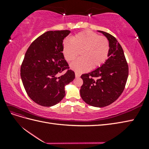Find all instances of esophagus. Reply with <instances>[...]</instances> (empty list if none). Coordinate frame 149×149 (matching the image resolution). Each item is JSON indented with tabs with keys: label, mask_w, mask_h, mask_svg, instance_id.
I'll return each mask as SVG.
<instances>
[{
	"label": "esophagus",
	"mask_w": 149,
	"mask_h": 149,
	"mask_svg": "<svg viewBox=\"0 0 149 149\" xmlns=\"http://www.w3.org/2000/svg\"><path fill=\"white\" fill-rule=\"evenodd\" d=\"M75 77H80V74H79L78 72H75Z\"/></svg>",
	"instance_id": "esophagus-1"
}]
</instances>
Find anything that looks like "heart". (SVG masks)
<instances>
[{
	"label": "heart",
	"mask_w": 149,
	"mask_h": 149,
	"mask_svg": "<svg viewBox=\"0 0 149 149\" xmlns=\"http://www.w3.org/2000/svg\"><path fill=\"white\" fill-rule=\"evenodd\" d=\"M109 49V42L105 36L90 31L77 34L73 41L66 40L63 45V55L68 62L74 61L81 52L82 58L70 65L71 68L78 72L102 66L108 58Z\"/></svg>",
	"instance_id": "1"
}]
</instances>
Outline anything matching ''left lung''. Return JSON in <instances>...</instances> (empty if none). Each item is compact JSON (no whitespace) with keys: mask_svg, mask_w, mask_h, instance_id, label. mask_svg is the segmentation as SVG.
<instances>
[{"mask_svg":"<svg viewBox=\"0 0 149 149\" xmlns=\"http://www.w3.org/2000/svg\"><path fill=\"white\" fill-rule=\"evenodd\" d=\"M108 40L109 53L104 64L81 76L83 84L80 94L86 104L102 107L110 105L121 95L129 74V67L123 50L115 37L107 33L98 31ZM94 78L96 79L95 80Z\"/></svg>","mask_w":149,"mask_h":149,"instance_id":"left-lung-1","label":"left lung"}]
</instances>
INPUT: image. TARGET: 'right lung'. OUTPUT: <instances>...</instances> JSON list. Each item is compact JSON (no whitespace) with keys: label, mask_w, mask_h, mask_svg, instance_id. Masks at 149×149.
<instances>
[{"label":"right lung","mask_w":149,"mask_h":149,"mask_svg":"<svg viewBox=\"0 0 149 149\" xmlns=\"http://www.w3.org/2000/svg\"><path fill=\"white\" fill-rule=\"evenodd\" d=\"M70 33L69 30L47 31L31 44L25 54L20 68L22 83L28 96L40 106L59 103L65 95V86L75 79L62 52L63 40Z\"/></svg>","instance_id":"right-lung-1"}]
</instances>
